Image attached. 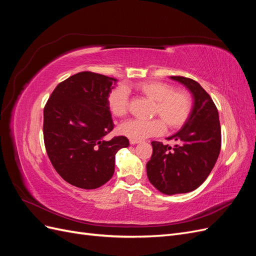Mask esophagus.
<instances>
[{
	"instance_id": "esophagus-1",
	"label": "esophagus",
	"mask_w": 256,
	"mask_h": 256,
	"mask_svg": "<svg viewBox=\"0 0 256 256\" xmlns=\"http://www.w3.org/2000/svg\"><path fill=\"white\" fill-rule=\"evenodd\" d=\"M141 141H138V140H130V144L131 145H136V144H138Z\"/></svg>"
}]
</instances>
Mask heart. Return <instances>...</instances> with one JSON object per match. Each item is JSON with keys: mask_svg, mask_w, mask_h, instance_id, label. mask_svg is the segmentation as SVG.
Segmentation results:
<instances>
[{"mask_svg": "<svg viewBox=\"0 0 256 256\" xmlns=\"http://www.w3.org/2000/svg\"><path fill=\"white\" fill-rule=\"evenodd\" d=\"M136 88L141 95L154 102L152 116L159 118L134 120L124 122L120 127V132L122 136L131 140L141 141L162 134L166 127L168 130L180 129L189 118L192 98L188 92L175 90L172 84L158 81L141 82L136 84ZM108 106L116 118H125L130 108L127 90L124 86L114 88L108 97Z\"/></svg>", "mask_w": 256, "mask_h": 256, "instance_id": "b5f03b06", "label": "heart"}]
</instances>
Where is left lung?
Here are the masks:
<instances>
[{
    "instance_id": "1",
    "label": "left lung",
    "mask_w": 256,
    "mask_h": 256,
    "mask_svg": "<svg viewBox=\"0 0 256 256\" xmlns=\"http://www.w3.org/2000/svg\"><path fill=\"white\" fill-rule=\"evenodd\" d=\"M171 79L187 88L193 96V108L182 129L168 140L174 147L152 141V154L146 171L150 184L168 196L187 193L198 188L210 174L221 148L219 113L212 97L192 79L173 76Z\"/></svg>"
}]
</instances>
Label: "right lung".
I'll list each match as a JSON object with an SVG mask.
<instances>
[{
	"label": "right lung",
	"instance_id": "obj_1",
	"mask_svg": "<svg viewBox=\"0 0 256 256\" xmlns=\"http://www.w3.org/2000/svg\"><path fill=\"white\" fill-rule=\"evenodd\" d=\"M116 79L90 72L69 76L44 109V141L53 168L74 187L96 189L111 180L115 154L126 136H104L114 128L108 97Z\"/></svg>",
	"mask_w": 256,
	"mask_h": 256
}]
</instances>
